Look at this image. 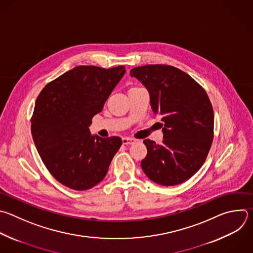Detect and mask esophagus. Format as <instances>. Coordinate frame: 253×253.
<instances>
[{
  "mask_svg": "<svg viewBox=\"0 0 253 253\" xmlns=\"http://www.w3.org/2000/svg\"><path fill=\"white\" fill-rule=\"evenodd\" d=\"M135 142H136V140L133 139V138H129V137H123V138H122V143H123L124 145H132V144H134Z\"/></svg>",
  "mask_w": 253,
  "mask_h": 253,
  "instance_id": "34e87169",
  "label": "esophagus"
}]
</instances>
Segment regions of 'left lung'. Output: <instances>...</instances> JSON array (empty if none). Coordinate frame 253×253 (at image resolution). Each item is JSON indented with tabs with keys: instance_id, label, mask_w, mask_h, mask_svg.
<instances>
[{
	"instance_id": "obj_1",
	"label": "left lung",
	"mask_w": 253,
	"mask_h": 253,
	"mask_svg": "<svg viewBox=\"0 0 253 253\" xmlns=\"http://www.w3.org/2000/svg\"><path fill=\"white\" fill-rule=\"evenodd\" d=\"M130 75L150 93L154 114L164 122V140H144L141 162L146 176L163 186H176L193 177L205 163L213 139V109L206 90L189 74L172 65L134 67Z\"/></svg>"
}]
</instances>
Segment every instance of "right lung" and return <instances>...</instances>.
Segmentation results:
<instances>
[{
    "label": "right lung",
    "instance_id": "1",
    "mask_svg": "<svg viewBox=\"0 0 253 253\" xmlns=\"http://www.w3.org/2000/svg\"><path fill=\"white\" fill-rule=\"evenodd\" d=\"M125 71L124 65H79L39 94L31 119L33 139L46 169L63 186L85 191L106 176L122 140L91 136L88 127Z\"/></svg>",
    "mask_w": 253,
    "mask_h": 253
}]
</instances>
